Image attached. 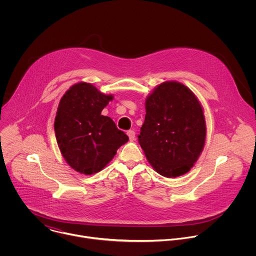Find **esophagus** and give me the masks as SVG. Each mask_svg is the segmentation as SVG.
Listing matches in <instances>:
<instances>
[{
  "label": "esophagus",
  "mask_w": 256,
  "mask_h": 256,
  "mask_svg": "<svg viewBox=\"0 0 256 256\" xmlns=\"http://www.w3.org/2000/svg\"><path fill=\"white\" fill-rule=\"evenodd\" d=\"M126 134H128V138H130V140H134L136 138V132H134L132 130H128Z\"/></svg>",
  "instance_id": "esophagus-1"
}]
</instances>
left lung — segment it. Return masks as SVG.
I'll return each instance as SVG.
<instances>
[{"mask_svg":"<svg viewBox=\"0 0 256 256\" xmlns=\"http://www.w3.org/2000/svg\"><path fill=\"white\" fill-rule=\"evenodd\" d=\"M202 107L184 84L169 81L146 99V116L138 136L149 163L162 176L188 173L206 142Z\"/></svg>","mask_w":256,"mask_h":256,"instance_id":"1","label":"left lung"}]
</instances>
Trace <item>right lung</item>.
Here are the masks:
<instances>
[{
	"label": "right lung",
	"instance_id": "right-lung-1",
	"mask_svg": "<svg viewBox=\"0 0 256 256\" xmlns=\"http://www.w3.org/2000/svg\"><path fill=\"white\" fill-rule=\"evenodd\" d=\"M112 98L92 84L80 82L60 101L54 120L56 142L66 163L79 173L101 171L128 140L110 118L101 116Z\"/></svg>",
	"mask_w": 256,
	"mask_h": 256
}]
</instances>
